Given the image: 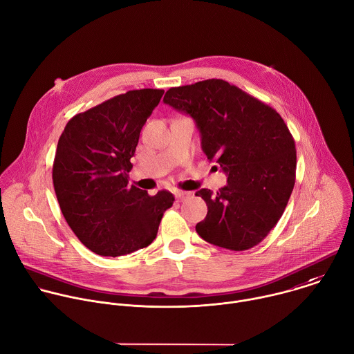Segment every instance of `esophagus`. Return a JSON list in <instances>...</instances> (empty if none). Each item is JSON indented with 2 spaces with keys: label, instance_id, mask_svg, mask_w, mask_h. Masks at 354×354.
Masks as SVG:
<instances>
[{
  "label": "esophagus",
  "instance_id": "esophagus-1",
  "mask_svg": "<svg viewBox=\"0 0 354 354\" xmlns=\"http://www.w3.org/2000/svg\"><path fill=\"white\" fill-rule=\"evenodd\" d=\"M175 196H176V198H178L179 201H185V200H187V198L192 197V193H190V192L178 190V192H175Z\"/></svg>",
  "mask_w": 354,
  "mask_h": 354
}]
</instances>
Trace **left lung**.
<instances>
[{
	"label": "left lung",
	"mask_w": 354,
	"mask_h": 354,
	"mask_svg": "<svg viewBox=\"0 0 354 354\" xmlns=\"http://www.w3.org/2000/svg\"><path fill=\"white\" fill-rule=\"evenodd\" d=\"M164 101L194 118L207 158L227 174L216 193L196 192L208 207L197 233L227 250L257 246L281 219L296 180L295 139L282 116L222 79L171 87Z\"/></svg>",
	"instance_id": "left-lung-1"
}]
</instances>
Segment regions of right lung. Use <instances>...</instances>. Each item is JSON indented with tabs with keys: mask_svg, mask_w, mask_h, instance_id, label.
Here are the masks:
<instances>
[{
	"mask_svg": "<svg viewBox=\"0 0 354 354\" xmlns=\"http://www.w3.org/2000/svg\"><path fill=\"white\" fill-rule=\"evenodd\" d=\"M164 90L118 94L68 121L53 164L59 208L77 239L98 256H127L151 245L175 196L129 185L140 132Z\"/></svg>",
	"mask_w": 354,
	"mask_h": 354,
	"instance_id": "add662e5",
	"label": "right lung"
}]
</instances>
